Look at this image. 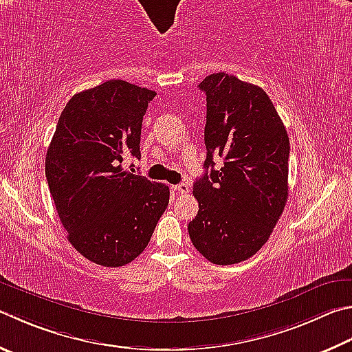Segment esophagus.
Instances as JSON below:
<instances>
[{"mask_svg": "<svg viewBox=\"0 0 352 352\" xmlns=\"http://www.w3.org/2000/svg\"><path fill=\"white\" fill-rule=\"evenodd\" d=\"M172 189L175 190L178 194H188L189 192V186L186 183H180V184H175V186H172Z\"/></svg>", "mask_w": 352, "mask_h": 352, "instance_id": "esophagus-1", "label": "esophagus"}]
</instances>
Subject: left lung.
I'll use <instances>...</instances> for the list:
<instances>
[{
	"label": "left lung",
	"instance_id": "8db88e82",
	"mask_svg": "<svg viewBox=\"0 0 352 352\" xmlns=\"http://www.w3.org/2000/svg\"><path fill=\"white\" fill-rule=\"evenodd\" d=\"M198 87L206 94L208 154L206 172L194 183L198 214L188 231L210 263L234 265L260 251L283 212L289 138L261 87L225 72ZM214 156L223 158L220 170Z\"/></svg>",
	"mask_w": 352,
	"mask_h": 352
}]
</instances>
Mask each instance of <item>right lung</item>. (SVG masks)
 I'll list each match as a JSON object with an SVG mask.
<instances>
[{
	"mask_svg": "<svg viewBox=\"0 0 352 352\" xmlns=\"http://www.w3.org/2000/svg\"><path fill=\"white\" fill-rule=\"evenodd\" d=\"M154 91L123 80L74 95L46 154V178L67 239L82 257L118 267L144 251L168 208L169 188L123 170L140 158L143 115Z\"/></svg>",
	"mask_w": 352,
	"mask_h": 352,
	"instance_id": "1",
	"label": "right lung"
}]
</instances>
